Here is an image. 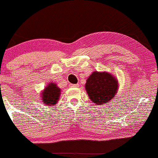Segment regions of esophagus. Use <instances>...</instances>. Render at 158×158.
<instances>
[{
	"mask_svg": "<svg viewBox=\"0 0 158 158\" xmlns=\"http://www.w3.org/2000/svg\"><path fill=\"white\" fill-rule=\"evenodd\" d=\"M70 87H78L79 86V84H70L69 85Z\"/></svg>",
	"mask_w": 158,
	"mask_h": 158,
	"instance_id": "esophagus-1",
	"label": "esophagus"
}]
</instances>
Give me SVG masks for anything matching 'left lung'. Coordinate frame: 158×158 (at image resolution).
<instances>
[{"instance_id":"8db88e82","label":"left lung","mask_w":158,"mask_h":158,"mask_svg":"<svg viewBox=\"0 0 158 158\" xmlns=\"http://www.w3.org/2000/svg\"><path fill=\"white\" fill-rule=\"evenodd\" d=\"M118 89V81L106 72H94L87 79L85 90L92 102L97 105L109 103Z\"/></svg>"}]
</instances>
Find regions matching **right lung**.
<instances>
[{"label":"right lung","mask_w":158,"mask_h":158,"mask_svg":"<svg viewBox=\"0 0 158 158\" xmlns=\"http://www.w3.org/2000/svg\"><path fill=\"white\" fill-rule=\"evenodd\" d=\"M60 94L61 89L57 86L56 83H49L45 88L44 91L41 94L43 104H45L48 106H54L55 104H56V102H59Z\"/></svg>","instance_id":"1"}]
</instances>
